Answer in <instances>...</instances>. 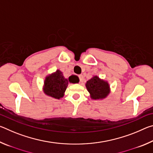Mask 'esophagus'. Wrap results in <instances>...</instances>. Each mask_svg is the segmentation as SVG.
I'll return each instance as SVG.
<instances>
[{"instance_id": "1", "label": "esophagus", "mask_w": 153, "mask_h": 153, "mask_svg": "<svg viewBox=\"0 0 153 153\" xmlns=\"http://www.w3.org/2000/svg\"><path fill=\"white\" fill-rule=\"evenodd\" d=\"M79 82H81V83H82L83 82H84V76H82V75H79Z\"/></svg>"}]
</instances>
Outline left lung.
Segmentation results:
<instances>
[{
	"label": "left lung",
	"mask_w": 153,
	"mask_h": 153,
	"mask_svg": "<svg viewBox=\"0 0 153 153\" xmlns=\"http://www.w3.org/2000/svg\"><path fill=\"white\" fill-rule=\"evenodd\" d=\"M87 90L90 93V98L93 100L104 99L111 92L110 86L107 81L94 76L86 83Z\"/></svg>",
	"instance_id": "8db88e82"
}]
</instances>
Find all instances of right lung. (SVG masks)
I'll list each match as a JSON object with an SVG mask.
<instances>
[{
    "label": "right lung",
    "instance_id": "obj_1",
    "mask_svg": "<svg viewBox=\"0 0 153 153\" xmlns=\"http://www.w3.org/2000/svg\"><path fill=\"white\" fill-rule=\"evenodd\" d=\"M69 82H71L63 76V73L59 69H57L55 72L48 74L45 77L42 88L43 92L48 97L55 99H60L64 97Z\"/></svg>",
    "mask_w": 153,
    "mask_h": 153
}]
</instances>
